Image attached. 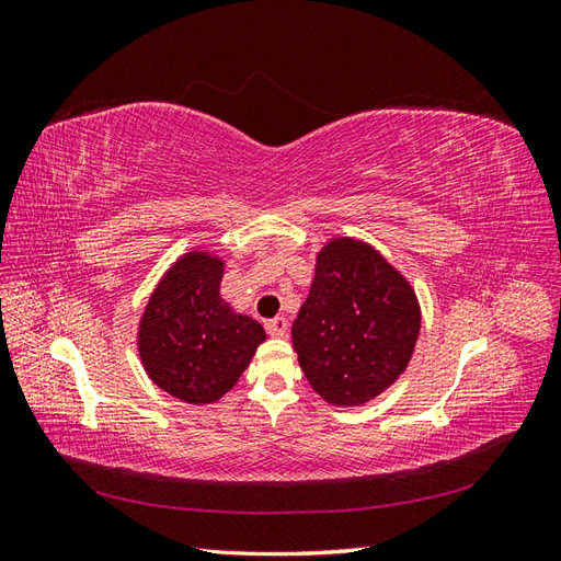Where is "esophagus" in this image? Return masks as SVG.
I'll list each match as a JSON object with an SVG mask.
<instances>
[{
	"instance_id": "1",
	"label": "esophagus",
	"mask_w": 561,
	"mask_h": 561,
	"mask_svg": "<svg viewBox=\"0 0 561 561\" xmlns=\"http://www.w3.org/2000/svg\"><path fill=\"white\" fill-rule=\"evenodd\" d=\"M266 332L271 336H285L287 334V320L283 316H276V318L266 320Z\"/></svg>"
}]
</instances>
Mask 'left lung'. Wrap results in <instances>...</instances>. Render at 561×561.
<instances>
[{
  "mask_svg": "<svg viewBox=\"0 0 561 561\" xmlns=\"http://www.w3.org/2000/svg\"><path fill=\"white\" fill-rule=\"evenodd\" d=\"M419 325L407 280L377 250L342 239L318 254L293 344L318 396L332 404H363L402 375Z\"/></svg>",
  "mask_w": 561,
  "mask_h": 561,
  "instance_id": "1",
  "label": "left lung"
}]
</instances>
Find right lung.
Masks as SVG:
<instances>
[{
  "label": "right lung",
  "mask_w": 561,
  "mask_h": 561,
  "mask_svg": "<svg viewBox=\"0 0 561 561\" xmlns=\"http://www.w3.org/2000/svg\"><path fill=\"white\" fill-rule=\"evenodd\" d=\"M222 262L206 252L180 260L151 295L140 325V358L161 390L210 404L239 381L266 334L219 297Z\"/></svg>",
  "instance_id": "obj_1"
}]
</instances>
